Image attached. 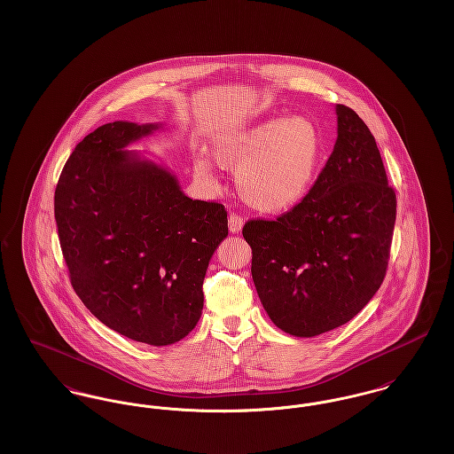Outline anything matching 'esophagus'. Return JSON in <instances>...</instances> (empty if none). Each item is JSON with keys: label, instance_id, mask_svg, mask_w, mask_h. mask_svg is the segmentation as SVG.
<instances>
[{"label": "esophagus", "instance_id": "1", "mask_svg": "<svg viewBox=\"0 0 454 454\" xmlns=\"http://www.w3.org/2000/svg\"><path fill=\"white\" fill-rule=\"evenodd\" d=\"M243 224H245V219L239 216V215H235V213H231V215H230L228 226H230V231H231L233 235H237V233H239V231L243 230Z\"/></svg>", "mask_w": 454, "mask_h": 454}]
</instances>
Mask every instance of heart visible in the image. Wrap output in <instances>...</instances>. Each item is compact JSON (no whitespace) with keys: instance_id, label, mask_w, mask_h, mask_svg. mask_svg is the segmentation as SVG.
<instances>
[{"instance_id":"b5f03b06","label":"heart","mask_w":454,"mask_h":454,"mask_svg":"<svg viewBox=\"0 0 454 454\" xmlns=\"http://www.w3.org/2000/svg\"><path fill=\"white\" fill-rule=\"evenodd\" d=\"M213 156L219 167L237 170L238 194L252 209L281 215L300 206L309 192L322 156V137L306 115L274 117L219 137ZM192 170L204 187L216 185L211 160L195 156Z\"/></svg>"}]
</instances>
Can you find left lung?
<instances>
[{"instance_id":"1","label":"left lung","mask_w":454,"mask_h":454,"mask_svg":"<svg viewBox=\"0 0 454 454\" xmlns=\"http://www.w3.org/2000/svg\"><path fill=\"white\" fill-rule=\"evenodd\" d=\"M335 115L333 152L301 204L243 226L263 309L302 339L350 322L371 301L387 274L396 217L374 136L352 108L335 106Z\"/></svg>"}]
</instances>
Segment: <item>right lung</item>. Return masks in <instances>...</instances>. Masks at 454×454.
<instances>
[{
  "label": "right lung",
  "mask_w": 454,
  "mask_h": 454,
  "mask_svg": "<svg viewBox=\"0 0 454 454\" xmlns=\"http://www.w3.org/2000/svg\"><path fill=\"white\" fill-rule=\"evenodd\" d=\"M163 128L115 121L90 132L54 195L76 294L108 328L154 347L194 330L209 260L228 237L221 204L192 200L163 163L128 150Z\"/></svg>",
  "instance_id": "add662e5"
}]
</instances>
